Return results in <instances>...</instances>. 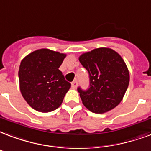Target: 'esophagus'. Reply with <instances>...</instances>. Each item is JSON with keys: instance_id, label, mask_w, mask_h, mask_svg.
Returning a JSON list of instances; mask_svg holds the SVG:
<instances>
[{"instance_id": "esophagus-1", "label": "esophagus", "mask_w": 151, "mask_h": 151, "mask_svg": "<svg viewBox=\"0 0 151 151\" xmlns=\"http://www.w3.org/2000/svg\"><path fill=\"white\" fill-rule=\"evenodd\" d=\"M78 82L77 81H73V82H72V84H71V86H72V88H77V86H78Z\"/></svg>"}]
</instances>
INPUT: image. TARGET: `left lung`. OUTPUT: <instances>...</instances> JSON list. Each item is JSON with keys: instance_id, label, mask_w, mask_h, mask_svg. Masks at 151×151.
Instances as JSON below:
<instances>
[{"instance_id": "obj_1", "label": "left lung", "mask_w": 151, "mask_h": 151, "mask_svg": "<svg viewBox=\"0 0 151 151\" xmlns=\"http://www.w3.org/2000/svg\"><path fill=\"white\" fill-rule=\"evenodd\" d=\"M79 61L89 74V88H78L85 107L97 114L116 108L130 81L129 71L121 56L112 49L101 47L82 54Z\"/></svg>"}]
</instances>
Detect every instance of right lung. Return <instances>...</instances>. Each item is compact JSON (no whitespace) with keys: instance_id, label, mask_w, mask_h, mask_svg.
<instances>
[{"instance_id":"add662e5","label":"right lung","mask_w":151,"mask_h":151,"mask_svg":"<svg viewBox=\"0 0 151 151\" xmlns=\"http://www.w3.org/2000/svg\"><path fill=\"white\" fill-rule=\"evenodd\" d=\"M66 55L49 49L30 53L19 69V89L27 103L40 112L57 109L63 103L71 84L58 68Z\"/></svg>"}]
</instances>
